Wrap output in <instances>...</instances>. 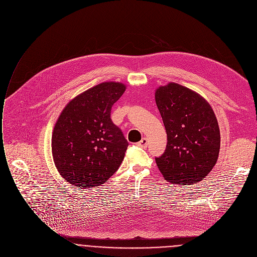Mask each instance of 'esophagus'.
<instances>
[{
  "label": "esophagus",
  "mask_w": 257,
  "mask_h": 257,
  "mask_svg": "<svg viewBox=\"0 0 257 257\" xmlns=\"http://www.w3.org/2000/svg\"><path fill=\"white\" fill-rule=\"evenodd\" d=\"M138 146H140V147H142V148H147V147L149 146V141H148V139L144 138L140 143H138Z\"/></svg>",
  "instance_id": "obj_1"
}]
</instances>
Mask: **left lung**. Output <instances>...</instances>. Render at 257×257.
Listing matches in <instances>:
<instances>
[{"label":"left lung","instance_id":"1","mask_svg":"<svg viewBox=\"0 0 257 257\" xmlns=\"http://www.w3.org/2000/svg\"><path fill=\"white\" fill-rule=\"evenodd\" d=\"M155 97L168 135L166 152L156 159L159 170L171 183L201 181L215 166L220 149L211 105L196 91L176 83L159 86Z\"/></svg>","mask_w":257,"mask_h":257}]
</instances>
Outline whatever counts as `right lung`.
<instances>
[{
    "label": "right lung",
    "instance_id": "1",
    "mask_svg": "<svg viewBox=\"0 0 257 257\" xmlns=\"http://www.w3.org/2000/svg\"><path fill=\"white\" fill-rule=\"evenodd\" d=\"M126 86L104 82L64 107L54 126L52 154L62 177L81 188L103 184L120 166L128 143L112 123L110 110Z\"/></svg>",
    "mask_w": 257,
    "mask_h": 257
}]
</instances>
